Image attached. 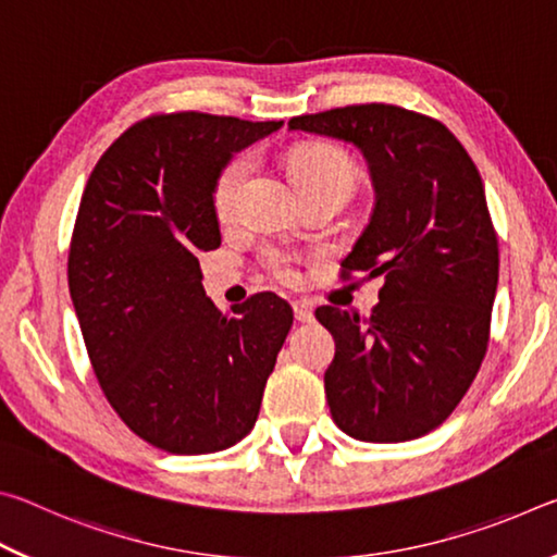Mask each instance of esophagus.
Returning a JSON list of instances; mask_svg holds the SVG:
<instances>
[{"label":"esophagus","instance_id":"34e87169","mask_svg":"<svg viewBox=\"0 0 557 557\" xmlns=\"http://www.w3.org/2000/svg\"><path fill=\"white\" fill-rule=\"evenodd\" d=\"M292 309H295V319H297V322H301V324L314 322V307H312V301L297 299L295 305H292Z\"/></svg>","mask_w":557,"mask_h":557}]
</instances>
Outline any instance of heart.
I'll use <instances>...</instances> for the list:
<instances>
[{
    "mask_svg": "<svg viewBox=\"0 0 557 557\" xmlns=\"http://www.w3.org/2000/svg\"><path fill=\"white\" fill-rule=\"evenodd\" d=\"M252 172V159L238 157L223 169L215 184V211L221 221H231L238 209L245 182ZM289 172L297 178L301 191H314V188H338L346 191L354 184V166L348 159L332 147H299L289 154ZM265 265L275 272L280 280H295L297 275V256L287 250L268 248Z\"/></svg>",
    "mask_w": 557,
    "mask_h": 557,
    "instance_id": "heart-1",
    "label": "heart"
}]
</instances>
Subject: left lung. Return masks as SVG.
I'll return each instance as SVG.
<instances>
[{
	"instance_id": "obj_1",
	"label": "left lung",
	"mask_w": 557,
	"mask_h": 557,
	"mask_svg": "<svg viewBox=\"0 0 557 557\" xmlns=\"http://www.w3.org/2000/svg\"><path fill=\"white\" fill-rule=\"evenodd\" d=\"M289 129L354 145L375 194L342 268L383 275L379 305L366 322L317 309L336 342L324 373L332 418L361 442L428 435L465 398L486 354L498 243L482 176L442 122L395 106L292 117Z\"/></svg>"
}]
</instances>
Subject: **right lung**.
<instances>
[{
  "label": "right lung",
  "instance_id": "right-lung-1",
  "mask_svg": "<svg viewBox=\"0 0 557 557\" xmlns=\"http://www.w3.org/2000/svg\"><path fill=\"white\" fill-rule=\"evenodd\" d=\"M280 127L154 115L122 132L83 191L69 289L92 371L122 422L172 455H211L248 435L292 326L272 292L221 314L196 258L221 245L223 169Z\"/></svg>",
  "mask_w": 557,
  "mask_h": 557
}]
</instances>
